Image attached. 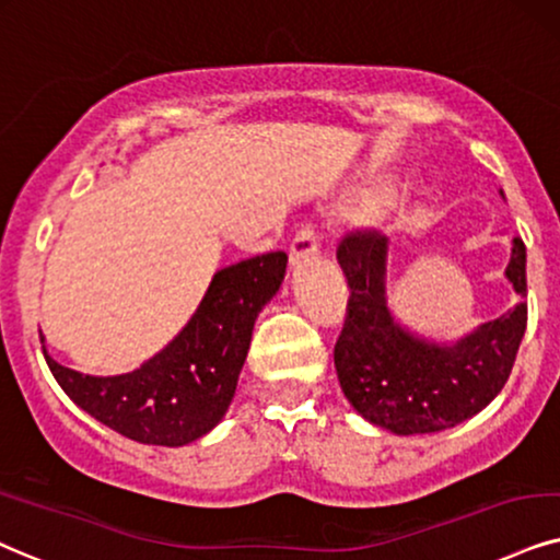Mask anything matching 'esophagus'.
<instances>
[{
	"label": "esophagus",
	"mask_w": 560,
	"mask_h": 560,
	"mask_svg": "<svg viewBox=\"0 0 560 560\" xmlns=\"http://www.w3.org/2000/svg\"><path fill=\"white\" fill-rule=\"evenodd\" d=\"M317 256V237L313 228H302L289 245V264L302 266Z\"/></svg>",
	"instance_id": "1"
}]
</instances>
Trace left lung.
<instances>
[{
    "instance_id": "obj_1",
    "label": "left lung",
    "mask_w": 560,
    "mask_h": 560,
    "mask_svg": "<svg viewBox=\"0 0 560 560\" xmlns=\"http://www.w3.org/2000/svg\"><path fill=\"white\" fill-rule=\"evenodd\" d=\"M504 196V190H501ZM387 237L351 232L338 245L349 279V317L336 343V372L346 400L362 419L398 436L434 434L472 419L506 385L527 328V302L457 341L410 330L387 302ZM506 279L527 294V250L512 240Z\"/></svg>"
}]
</instances>
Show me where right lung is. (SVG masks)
Segmentation results:
<instances>
[{"label":"right lung","instance_id":"right-lung-1","mask_svg":"<svg viewBox=\"0 0 560 560\" xmlns=\"http://www.w3.org/2000/svg\"><path fill=\"white\" fill-rule=\"evenodd\" d=\"M287 273V253H266L214 273L194 317L139 370L113 377L46 364L61 390L92 419L158 447H183L207 436L235 398L253 328Z\"/></svg>","mask_w":560,"mask_h":560}]
</instances>
